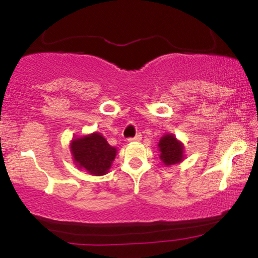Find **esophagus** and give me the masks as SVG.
<instances>
[{"label": "esophagus", "mask_w": 258, "mask_h": 258, "mask_svg": "<svg viewBox=\"0 0 258 258\" xmlns=\"http://www.w3.org/2000/svg\"><path fill=\"white\" fill-rule=\"evenodd\" d=\"M142 139V135L141 133H138V135H136L135 137H131V138H128V141L130 142H139Z\"/></svg>", "instance_id": "34e87169"}]
</instances>
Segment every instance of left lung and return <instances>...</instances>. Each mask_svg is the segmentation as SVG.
<instances>
[{"label":"left lung","instance_id":"1","mask_svg":"<svg viewBox=\"0 0 258 258\" xmlns=\"http://www.w3.org/2000/svg\"><path fill=\"white\" fill-rule=\"evenodd\" d=\"M160 158L165 165H173L182 161L183 146L173 137L172 135H166L160 139Z\"/></svg>","mask_w":258,"mask_h":258}]
</instances>
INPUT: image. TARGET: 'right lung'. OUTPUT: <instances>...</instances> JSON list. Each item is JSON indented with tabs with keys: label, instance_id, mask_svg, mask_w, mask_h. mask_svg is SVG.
<instances>
[{
	"label": "right lung",
	"instance_id": "1",
	"mask_svg": "<svg viewBox=\"0 0 258 258\" xmlns=\"http://www.w3.org/2000/svg\"><path fill=\"white\" fill-rule=\"evenodd\" d=\"M74 160L79 167L85 168L91 174L102 176L108 172L116 149L109 146L106 139L99 133H93L82 138L74 139L72 143Z\"/></svg>",
	"mask_w": 258,
	"mask_h": 258
}]
</instances>
